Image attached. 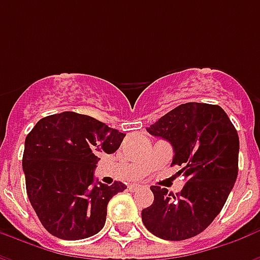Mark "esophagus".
I'll use <instances>...</instances> for the list:
<instances>
[{"label": "esophagus", "instance_id": "34e87169", "mask_svg": "<svg viewBox=\"0 0 260 260\" xmlns=\"http://www.w3.org/2000/svg\"><path fill=\"white\" fill-rule=\"evenodd\" d=\"M128 188H129V191H136V189H139V188H142V185L141 184H132V185H129L128 186Z\"/></svg>", "mask_w": 260, "mask_h": 260}]
</instances>
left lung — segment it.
Instances as JSON below:
<instances>
[{
	"label": "left lung",
	"instance_id": "obj_1",
	"mask_svg": "<svg viewBox=\"0 0 260 260\" xmlns=\"http://www.w3.org/2000/svg\"><path fill=\"white\" fill-rule=\"evenodd\" d=\"M174 149L173 164L185 177L180 193L152 186L154 201L142 210L153 235L182 241L201 234L221 212L238 175L240 139L224 110L216 104L185 103L147 128Z\"/></svg>",
	"mask_w": 260,
	"mask_h": 260
}]
</instances>
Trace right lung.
Listing matches in <instances>:
<instances>
[{
	"label": "right lung",
	"mask_w": 260,
	"mask_h": 260,
	"mask_svg": "<svg viewBox=\"0 0 260 260\" xmlns=\"http://www.w3.org/2000/svg\"><path fill=\"white\" fill-rule=\"evenodd\" d=\"M124 136L72 111L44 117L29 132L22 158L26 192L50 234L83 240L104 227L108 202L126 186L94 182V169L99 156L115 152Z\"/></svg>",
	"instance_id": "1"
}]
</instances>
